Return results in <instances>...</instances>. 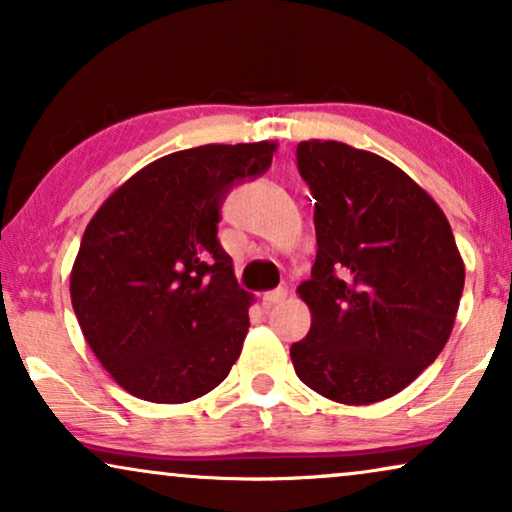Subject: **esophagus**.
Instances as JSON below:
<instances>
[{"label":"esophagus","instance_id":"obj_1","mask_svg":"<svg viewBox=\"0 0 512 512\" xmlns=\"http://www.w3.org/2000/svg\"><path fill=\"white\" fill-rule=\"evenodd\" d=\"M286 291L284 286H279V289H275V291H268V293H263V305H277V303H282V300L286 298Z\"/></svg>","mask_w":512,"mask_h":512}]
</instances>
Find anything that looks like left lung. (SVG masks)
<instances>
[{
	"label": "left lung",
	"mask_w": 512,
	"mask_h": 512,
	"mask_svg": "<svg viewBox=\"0 0 512 512\" xmlns=\"http://www.w3.org/2000/svg\"><path fill=\"white\" fill-rule=\"evenodd\" d=\"M296 158L317 200V261L298 286L312 326L291 345L293 368L331 401H384L443 352L464 261L443 209L401 167L321 139Z\"/></svg>",
	"instance_id": "left-lung-1"
}]
</instances>
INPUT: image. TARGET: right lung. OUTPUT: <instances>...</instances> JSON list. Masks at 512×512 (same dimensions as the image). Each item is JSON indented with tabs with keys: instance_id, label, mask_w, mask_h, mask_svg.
I'll use <instances>...</instances> for the list:
<instances>
[{
	"instance_id": "right-lung-1",
	"label": "right lung",
	"mask_w": 512,
	"mask_h": 512,
	"mask_svg": "<svg viewBox=\"0 0 512 512\" xmlns=\"http://www.w3.org/2000/svg\"><path fill=\"white\" fill-rule=\"evenodd\" d=\"M275 142L207 144L153 160L83 233L69 293L104 370L151 403H188L226 380L249 331L219 237L230 188L268 170Z\"/></svg>"
}]
</instances>
